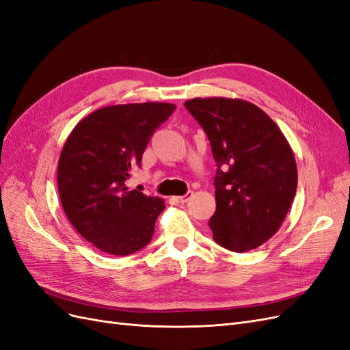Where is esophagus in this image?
Instances as JSON below:
<instances>
[{"label":"esophagus","instance_id":"esophagus-1","mask_svg":"<svg viewBox=\"0 0 350 350\" xmlns=\"http://www.w3.org/2000/svg\"><path fill=\"white\" fill-rule=\"evenodd\" d=\"M193 196V191H188L185 196H181V197H175L174 200L176 201V203H181V204H184V203H187V201L189 200V197Z\"/></svg>","mask_w":350,"mask_h":350}]
</instances>
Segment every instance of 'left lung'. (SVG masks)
Wrapping results in <instances>:
<instances>
[{"label":"left lung","mask_w":350,"mask_h":350,"mask_svg":"<svg viewBox=\"0 0 350 350\" xmlns=\"http://www.w3.org/2000/svg\"><path fill=\"white\" fill-rule=\"evenodd\" d=\"M184 105L207 134L217 166L208 220L215 242L235 252L262 245L280 228L298 185L288 140L247 100L196 98Z\"/></svg>","instance_id":"8db88e82"}]
</instances>
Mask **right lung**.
Returning a JSON list of instances; mask_svg holds the SVG:
<instances>
[{
  "instance_id": "1",
  "label": "right lung",
  "mask_w": 350,
  "mask_h": 350,
  "mask_svg": "<svg viewBox=\"0 0 350 350\" xmlns=\"http://www.w3.org/2000/svg\"><path fill=\"white\" fill-rule=\"evenodd\" d=\"M175 108L161 102L107 107L68 135L58 162L61 204L74 229L98 250L129 256L152 241L165 201L129 191L125 181Z\"/></svg>"
}]
</instances>
